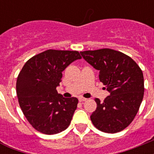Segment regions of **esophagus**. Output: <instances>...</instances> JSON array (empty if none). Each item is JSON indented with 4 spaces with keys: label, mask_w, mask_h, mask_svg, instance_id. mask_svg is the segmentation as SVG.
I'll list each match as a JSON object with an SVG mask.
<instances>
[{
    "label": "esophagus",
    "mask_w": 154,
    "mask_h": 154,
    "mask_svg": "<svg viewBox=\"0 0 154 154\" xmlns=\"http://www.w3.org/2000/svg\"><path fill=\"white\" fill-rule=\"evenodd\" d=\"M87 100V98H85L83 97H79V101H85Z\"/></svg>",
    "instance_id": "esophagus-1"
}]
</instances>
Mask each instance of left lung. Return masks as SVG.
Returning a JSON list of instances; mask_svg holds the SVG:
<instances>
[{
    "instance_id": "1",
    "label": "left lung",
    "mask_w": 154,
    "mask_h": 154,
    "mask_svg": "<svg viewBox=\"0 0 154 154\" xmlns=\"http://www.w3.org/2000/svg\"><path fill=\"white\" fill-rule=\"evenodd\" d=\"M85 60L99 70V79L109 92L90 116L97 129L115 134L125 129L138 112L144 96L142 71L130 57L111 49L81 52Z\"/></svg>"
}]
</instances>
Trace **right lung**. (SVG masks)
<instances>
[{"instance_id": "add662e5", "label": "right lung", "mask_w": 154, "mask_h": 154, "mask_svg": "<svg viewBox=\"0 0 154 154\" xmlns=\"http://www.w3.org/2000/svg\"><path fill=\"white\" fill-rule=\"evenodd\" d=\"M81 58L77 51L49 49L23 66L17 80V95L25 117L36 130L52 135L69 127L78 99L65 98L56 88L65 68Z\"/></svg>"}]
</instances>
